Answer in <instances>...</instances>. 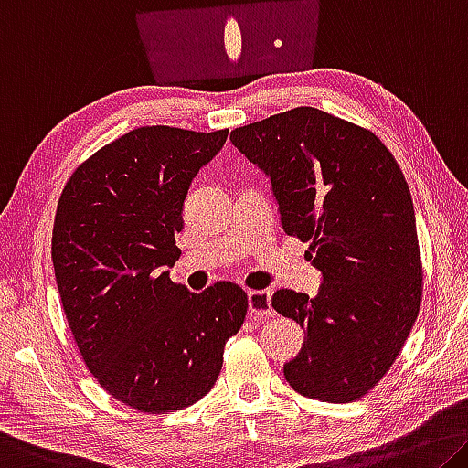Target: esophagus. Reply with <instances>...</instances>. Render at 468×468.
<instances>
[{"label":"esophagus","instance_id":"esophagus-1","mask_svg":"<svg viewBox=\"0 0 468 468\" xmlns=\"http://www.w3.org/2000/svg\"><path fill=\"white\" fill-rule=\"evenodd\" d=\"M248 303H250V314L258 318V321H266V318L274 316L269 289H250Z\"/></svg>","mask_w":468,"mask_h":468}]
</instances>
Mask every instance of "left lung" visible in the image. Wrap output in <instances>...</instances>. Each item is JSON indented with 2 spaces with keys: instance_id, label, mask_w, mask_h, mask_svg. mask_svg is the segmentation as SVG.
<instances>
[{
  "instance_id": "8db88e82",
  "label": "left lung",
  "mask_w": 468,
  "mask_h": 468,
  "mask_svg": "<svg viewBox=\"0 0 468 468\" xmlns=\"http://www.w3.org/2000/svg\"><path fill=\"white\" fill-rule=\"evenodd\" d=\"M231 141L271 176L283 231L308 243L323 272L316 298L272 295V308L303 329L285 379L303 398L354 402L394 367L422 302L402 168L370 129L308 106L235 129Z\"/></svg>"
}]
</instances>
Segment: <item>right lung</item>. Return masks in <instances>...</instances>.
<instances>
[{
    "mask_svg": "<svg viewBox=\"0 0 468 468\" xmlns=\"http://www.w3.org/2000/svg\"><path fill=\"white\" fill-rule=\"evenodd\" d=\"M227 135L133 129L80 162L58 199L51 261L74 344L93 379L139 412L202 399L246 321L237 283L191 293L165 271L181 256L189 183Z\"/></svg>",
    "mask_w": 468,
    "mask_h": 468,
    "instance_id": "add662e5",
    "label": "right lung"
}]
</instances>
